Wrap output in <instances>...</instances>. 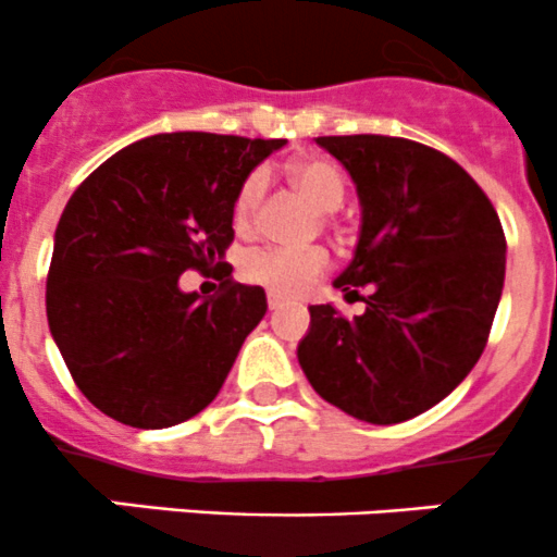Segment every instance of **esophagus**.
<instances>
[{
    "label": "esophagus",
    "mask_w": 557,
    "mask_h": 557,
    "mask_svg": "<svg viewBox=\"0 0 557 557\" xmlns=\"http://www.w3.org/2000/svg\"><path fill=\"white\" fill-rule=\"evenodd\" d=\"M284 297L281 295H273V292H268V308H271V311H278L281 306H284Z\"/></svg>",
    "instance_id": "esophagus-1"
}]
</instances>
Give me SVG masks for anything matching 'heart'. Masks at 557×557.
Masks as SVG:
<instances>
[{
	"mask_svg": "<svg viewBox=\"0 0 557 557\" xmlns=\"http://www.w3.org/2000/svg\"><path fill=\"white\" fill-rule=\"evenodd\" d=\"M289 184L319 211H335L346 197V178L327 159H300L286 168ZM265 181L260 173H249L240 181L233 200V222L238 230H251L260 213ZM333 265V257L324 246L308 249H255L240 262V276L249 284L262 286L273 295L292 297L306 292Z\"/></svg>",
	"mask_w": 557,
	"mask_h": 557,
	"instance_id": "obj_1",
	"label": "heart"
}]
</instances>
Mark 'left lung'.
I'll return each mask as SVG.
<instances>
[{"mask_svg":"<svg viewBox=\"0 0 557 557\" xmlns=\"http://www.w3.org/2000/svg\"><path fill=\"white\" fill-rule=\"evenodd\" d=\"M357 184L362 233L335 278L346 300L311 306L297 360L327 404L393 425L447 398L487 346L506 238L482 186L447 153L389 135L317 137Z\"/></svg>","mask_w":557,"mask_h":557,"instance_id":"left-lung-1","label":"left lung"}]
</instances>
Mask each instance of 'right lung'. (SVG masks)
<instances>
[{"instance_id":"add662e5","label":"right lung","mask_w":557,"mask_h":557,"mask_svg":"<svg viewBox=\"0 0 557 557\" xmlns=\"http://www.w3.org/2000/svg\"><path fill=\"white\" fill-rule=\"evenodd\" d=\"M284 140L213 132L153 135L113 153L64 208L48 268L51 335L81 393L129 428L178 425L219 395L246 335L265 317L262 286L233 281L240 181ZM214 273L211 298L180 292Z\"/></svg>"}]
</instances>
